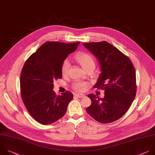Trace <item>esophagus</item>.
Returning <instances> with one entry per match:
<instances>
[{
    "label": "esophagus",
    "instance_id": "obj_1",
    "mask_svg": "<svg viewBox=\"0 0 155 155\" xmlns=\"http://www.w3.org/2000/svg\"><path fill=\"white\" fill-rule=\"evenodd\" d=\"M75 96L78 97V98H83V97H85V95L84 94H75Z\"/></svg>",
    "mask_w": 155,
    "mask_h": 155
}]
</instances>
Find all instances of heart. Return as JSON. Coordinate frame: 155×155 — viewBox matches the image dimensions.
<instances>
[{
  "mask_svg": "<svg viewBox=\"0 0 155 155\" xmlns=\"http://www.w3.org/2000/svg\"><path fill=\"white\" fill-rule=\"evenodd\" d=\"M75 60L78 62L82 68L86 70L90 67H95V61L93 58L88 54L85 52H78L75 55ZM70 68V63L68 60H64L61 65V73L63 75H66L68 72V71ZM87 84L81 81H77L73 85L74 89L82 92L84 91Z\"/></svg>",
  "mask_w": 155,
  "mask_h": 155,
  "instance_id": "b5f03b06",
  "label": "heart"
}]
</instances>
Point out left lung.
<instances>
[{
  "label": "left lung",
  "mask_w": 155,
  "mask_h": 155,
  "mask_svg": "<svg viewBox=\"0 0 155 155\" xmlns=\"http://www.w3.org/2000/svg\"><path fill=\"white\" fill-rule=\"evenodd\" d=\"M83 45L100 64L101 74L94 87L105 91L104 98L93 94L87 95L91 105L86 110L100 123L114 122L126 113L136 95L133 64L128 57L107 41L83 43Z\"/></svg>",
  "instance_id": "1"
}]
</instances>
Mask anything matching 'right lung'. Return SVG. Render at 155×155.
I'll return each instance as SVG.
<instances>
[{
    "mask_svg": "<svg viewBox=\"0 0 155 155\" xmlns=\"http://www.w3.org/2000/svg\"><path fill=\"white\" fill-rule=\"evenodd\" d=\"M79 44L46 42L24 65L20 79L21 97L30 114L42 125L53 124L61 118L73 98L69 91L57 96L53 90L54 81L62 78L61 65Z\"/></svg>",
    "mask_w": 155,
    "mask_h": 155,
    "instance_id": "right-lung-1",
    "label": "right lung"
}]
</instances>
